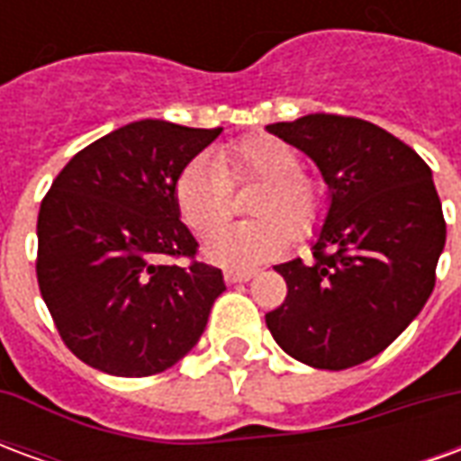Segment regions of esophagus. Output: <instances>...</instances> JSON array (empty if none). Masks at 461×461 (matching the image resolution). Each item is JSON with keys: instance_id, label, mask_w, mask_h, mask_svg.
<instances>
[{"instance_id": "1", "label": "esophagus", "mask_w": 461, "mask_h": 461, "mask_svg": "<svg viewBox=\"0 0 461 461\" xmlns=\"http://www.w3.org/2000/svg\"><path fill=\"white\" fill-rule=\"evenodd\" d=\"M254 276V269H227L224 271V279L227 284H244Z\"/></svg>"}]
</instances>
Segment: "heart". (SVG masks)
<instances>
[{
	"mask_svg": "<svg viewBox=\"0 0 461 461\" xmlns=\"http://www.w3.org/2000/svg\"><path fill=\"white\" fill-rule=\"evenodd\" d=\"M257 179L248 198L251 221L221 230L229 219L230 187ZM175 202L182 221L197 234L221 231L207 241L212 261L247 269L279 257L291 240L316 230L329 207V190L319 175L301 167V155L276 135H249L214 155L192 158L175 180Z\"/></svg>",
	"mask_w": 461,
	"mask_h": 461,
	"instance_id": "1",
	"label": "heart"
}]
</instances>
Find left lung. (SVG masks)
Listing matches in <instances>:
<instances>
[{"label":"left lung","instance_id":"8db88e82","mask_svg":"<svg viewBox=\"0 0 461 461\" xmlns=\"http://www.w3.org/2000/svg\"><path fill=\"white\" fill-rule=\"evenodd\" d=\"M267 131L306 152L330 187L313 259L276 267L289 291L267 326L306 366H360L410 326L435 289L447 224L432 172L410 145L350 115L311 113Z\"/></svg>","mask_w":461,"mask_h":461}]
</instances>
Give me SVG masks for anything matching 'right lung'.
I'll list each match as a JSON object with an SVG mask.
<instances>
[{"label": "right lung", "instance_id": "obj_1", "mask_svg": "<svg viewBox=\"0 0 461 461\" xmlns=\"http://www.w3.org/2000/svg\"><path fill=\"white\" fill-rule=\"evenodd\" d=\"M220 132L128 122L76 152L51 182L36 221V279L59 336L86 366L155 375L200 340L224 279L197 261L175 180Z\"/></svg>", "mask_w": 461, "mask_h": 461}]
</instances>
